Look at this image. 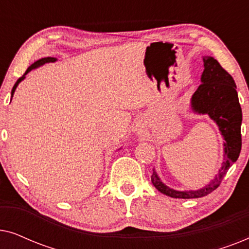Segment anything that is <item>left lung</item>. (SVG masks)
<instances>
[{
  "mask_svg": "<svg viewBox=\"0 0 249 249\" xmlns=\"http://www.w3.org/2000/svg\"><path fill=\"white\" fill-rule=\"evenodd\" d=\"M202 84L192 97V107L197 113L209 114L216 122L224 138V161L222 168L212 182L202 189L192 192H177L165 186L155 170L151 177L152 183L160 193L172 198H199L209 195L220 186L230 166L239 158L241 149V121L243 113L238 100L233 78L213 57H204Z\"/></svg>",
  "mask_w": 249,
  "mask_h": 249,
  "instance_id": "1",
  "label": "left lung"
}]
</instances>
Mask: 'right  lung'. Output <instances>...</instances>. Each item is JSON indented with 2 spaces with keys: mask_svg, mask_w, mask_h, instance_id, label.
<instances>
[{
  "mask_svg": "<svg viewBox=\"0 0 249 249\" xmlns=\"http://www.w3.org/2000/svg\"><path fill=\"white\" fill-rule=\"evenodd\" d=\"M54 61H56L55 57H51V56H49V57H44V59H40V60H38V61H36L35 63L32 64V66H30V67L28 68V69L26 70V72L23 73V76H22V77H20L19 79L17 80V83L15 84V86H13V88H12V91H11V95H12V96H13V93H15V90H16L17 86H18V84H19L20 81H21V80L25 79L26 74L28 73L29 71H32L33 69H36V68H38V67H40V66H43V64H45V63H49V62H54Z\"/></svg>",
  "mask_w": 249,
  "mask_h": 249,
  "instance_id": "1",
  "label": "right lung"
}]
</instances>
